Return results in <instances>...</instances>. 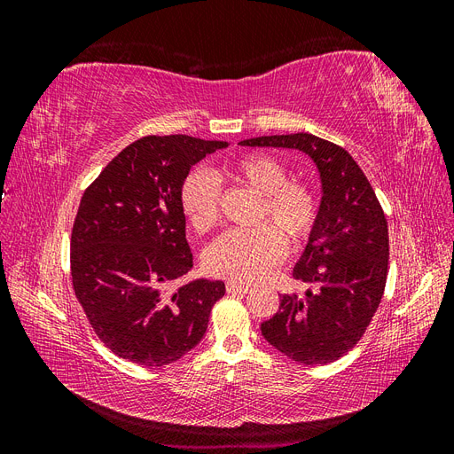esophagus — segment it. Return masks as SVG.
Listing matches in <instances>:
<instances>
[{"instance_id": "34e87169", "label": "esophagus", "mask_w": 454, "mask_h": 454, "mask_svg": "<svg viewBox=\"0 0 454 454\" xmlns=\"http://www.w3.org/2000/svg\"><path fill=\"white\" fill-rule=\"evenodd\" d=\"M227 292L229 294H248L250 292V286L231 280V282H227Z\"/></svg>"}]
</instances>
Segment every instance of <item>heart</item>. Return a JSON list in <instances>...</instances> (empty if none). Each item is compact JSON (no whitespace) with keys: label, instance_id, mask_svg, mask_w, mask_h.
<instances>
[{"label":"heart","instance_id":"obj_1","mask_svg":"<svg viewBox=\"0 0 454 454\" xmlns=\"http://www.w3.org/2000/svg\"><path fill=\"white\" fill-rule=\"evenodd\" d=\"M286 164L267 153H248L212 172L193 170L180 189V206L189 225L208 232L219 222V184L244 185L259 193L248 231H229L219 237L204 261L215 277L250 284L265 278L292 248H303L320 219L316 189L301 180H287ZM288 242L286 243L285 240Z\"/></svg>","mask_w":454,"mask_h":454}]
</instances>
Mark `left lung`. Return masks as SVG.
I'll list each match as a JSON object with an SVG mask.
<instances>
[{
    "mask_svg": "<svg viewBox=\"0 0 454 454\" xmlns=\"http://www.w3.org/2000/svg\"><path fill=\"white\" fill-rule=\"evenodd\" d=\"M240 144L299 149L320 170V219L294 269V278L314 290L303 297L282 295L278 312L261 324V333L294 362H335L358 345L384 295L387 215L358 162L333 142L297 132Z\"/></svg>",
    "mask_w": 454,
    "mask_h": 454,
    "instance_id": "left-lung-1",
    "label": "left lung"
}]
</instances>
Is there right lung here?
<instances>
[{
  "mask_svg": "<svg viewBox=\"0 0 454 454\" xmlns=\"http://www.w3.org/2000/svg\"><path fill=\"white\" fill-rule=\"evenodd\" d=\"M227 142L144 136L85 189L72 229L74 292L104 345L162 367L202 340L219 280L180 284L193 267L180 189L191 167Z\"/></svg>",
  "mask_w": 454,
  "mask_h": 454,
  "instance_id": "right-lung-1",
  "label": "right lung"
}]
</instances>
